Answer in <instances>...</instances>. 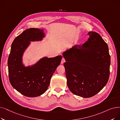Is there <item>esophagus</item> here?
I'll return each instance as SVG.
<instances>
[{
	"instance_id": "1",
	"label": "esophagus",
	"mask_w": 120,
	"mask_h": 120,
	"mask_svg": "<svg viewBox=\"0 0 120 120\" xmlns=\"http://www.w3.org/2000/svg\"><path fill=\"white\" fill-rule=\"evenodd\" d=\"M66 61H65V59L64 58H62V60H61V64H63L64 62H65Z\"/></svg>"
}]
</instances>
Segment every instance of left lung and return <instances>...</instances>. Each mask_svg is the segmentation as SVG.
<instances>
[{
    "instance_id": "1",
    "label": "left lung",
    "mask_w": 120,
    "mask_h": 120,
    "mask_svg": "<svg viewBox=\"0 0 120 120\" xmlns=\"http://www.w3.org/2000/svg\"><path fill=\"white\" fill-rule=\"evenodd\" d=\"M87 41L63 53L67 85L71 93L83 98L96 95L105 87L110 75V56L101 35L90 31Z\"/></svg>"
}]
</instances>
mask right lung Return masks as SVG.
Masks as SVG:
<instances>
[{"label": "right lung", "mask_w": 120, "mask_h": 120, "mask_svg": "<svg viewBox=\"0 0 120 120\" xmlns=\"http://www.w3.org/2000/svg\"><path fill=\"white\" fill-rule=\"evenodd\" d=\"M43 29L31 28L15 38L12 44L8 60L9 81L13 88L28 97L42 95L49 85L51 76L60 64L61 55L44 57L37 63L25 67L22 56L30 41H40L44 37Z\"/></svg>", "instance_id": "right-lung-1"}]
</instances>
